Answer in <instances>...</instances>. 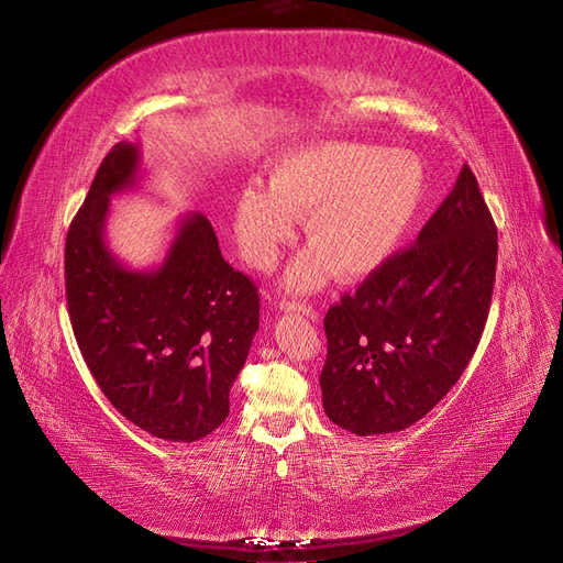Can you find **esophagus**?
I'll return each instance as SVG.
<instances>
[{"instance_id": "1", "label": "esophagus", "mask_w": 563, "mask_h": 563, "mask_svg": "<svg viewBox=\"0 0 563 563\" xmlns=\"http://www.w3.org/2000/svg\"><path fill=\"white\" fill-rule=\"evenodd\" d=\"M279 308H282L284 312H302L305 317L317 319V310L312 308V305L300 302V300H296V298H284V300L279 302Z\"/></svg>"}]
</instances>
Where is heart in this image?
<instances>
[{"mask_svg":"<svg viewBox=\"0 0 563 563\" xmlns=\"http://www.w3.org/2000/svg\"><path fill=\"white\" fill-rule=\"evenodd\" d=\"M272 190L246 185L234 209L242 255L269 269L308 218L310 251L288 267L286 284L314 291L333 272L343 279L373 275L399 249L424 199V168L411 152L352 141L291 150L272 164Z\"/></svg>","mask_w":563,"mask_h":563,"instance_id":"obj_1","label":"heart"}]
</instances>
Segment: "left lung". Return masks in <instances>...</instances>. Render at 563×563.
Segmentation results:
<instances>
[{"mask_svg": "<svg viewBox=\"0 0 563 563\" xmlns=\"http://www.w3.org/2000/svg\"><path fill=\"white\" fill-rule=\"evenodd\" d=\"M498 230L465 164L413 246L389 255L323 317L327 416L352 434L411 428L449 395L479 345Z\"/></svg>", "mask_w": 563, "mask_h": 563, "instance_id": "8db88e82", "label": "left lung"}]
</instances>
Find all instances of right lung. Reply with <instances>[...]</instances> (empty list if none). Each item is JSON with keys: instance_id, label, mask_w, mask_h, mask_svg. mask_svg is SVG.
I'll list each match as a JSON object with an SVG mask.
<instances>
[{"instance_id": "add662e5", "label": "right lung", "mask_w": 563, "mask_h": 563, "mask_svg": "<svg viewBox=\"0 0 563 563\" xmlns=\"http://www.w3.org/2000/svg\"><path fill=\"white\" fill-rule=\"evenodd\" d=\"M139 174V145L117 143L67 230L65 298L77 345L110 404L166 441H197L230 413V389L258 331L261 296L225 263L207 216L180 220L157 269L108 249L110 197Z\"/></svg>"}]
</instances>
